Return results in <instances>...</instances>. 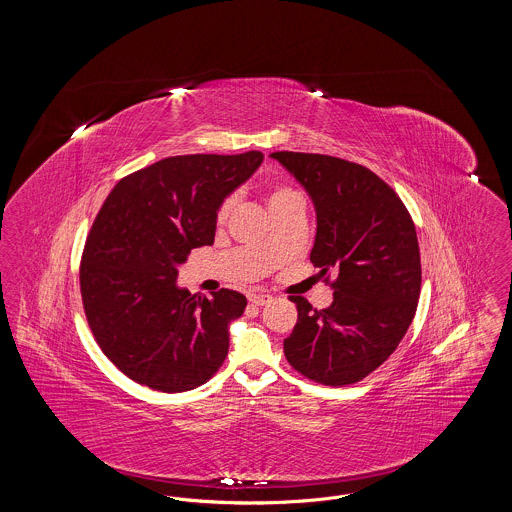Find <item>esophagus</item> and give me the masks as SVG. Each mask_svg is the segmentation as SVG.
<instances>
[{"instance_id":"1","label":"esophagus","mask_w":512,"mask_h":512,"mask_svg":"<svg viewBox=\"0 0 512 512\" xmlns=\"http://www.w3.org/2000/svg\"><path fill=\"white\" fill-rule=\"evenodd\" d=\"M270 299H272V295L267 292H255L249 295V301H251L255 307H263V305H267Z\"/></svg>"}]
</instances>
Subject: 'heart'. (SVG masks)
I'll return each instance as SVG.
<instances>
[{
    "label": "heart",
    "instance_id": "heart-1",
    "mask_svg": "<svg viewBox=\"0 0 512 512\" xmlns=\"http://www.w3.org/2000/svg\"><path fill=\"white\" fill-rule=\"evenodd\" d=\"M297 192L293 190V188H288V186H276V188H272L270 192H268V207H274V205H278V203H282V201H286V199H290V197H297ZM234 205H236V197L234 195H226L222 201L219 203V207H217V211H215V220H217V224H224L228 217L232 215V211H234Z\"/></svg>",
    "mask_w": 512,
    "mask_h": 512
}]
</instances>
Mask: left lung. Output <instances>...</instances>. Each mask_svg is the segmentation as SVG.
<instances>
[{"instance_id": "8db88e82", "label": "left lung", "mask_w": 512, "mask_h": 512, "mask_svg": "<svg viewBox=\"0 0 512 512\" xmlns=\"http://www.w3.org/2000/svg\"><path fill=\"white\" fill-rule=\"evenodd\" d=\"M317 209L311 263L330 283L334 301L313 309L292 297L297 322L284 340L288 363L324 386L361 382L397 349L420 295V251L414 222L380 176L363 165L320 155L276 151Z\"/></svg>"}]
</instances>
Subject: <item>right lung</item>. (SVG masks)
<instances>
[{
    "instance_id": "1",
    "label": "right lung",
    "mask_w": 512,
    "mask_h": 512,
    "mask_svg": "<svg viewBox=\"0 0 512 512\" xmlns=\"http://www.w3.org/2000/svg\"><path fill=\"white\" fill-rule=\"evenodd\" d=\"M263 163L261 151L176 155L119 180L80 261L86 320L105 357L130 380L180 393L205 384L228 355V324L247 299L176 286L190 251L215 242V211Z\"/></svg>"
}]
</instances>
